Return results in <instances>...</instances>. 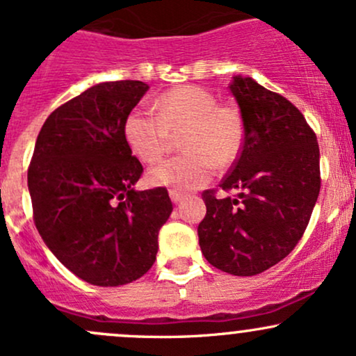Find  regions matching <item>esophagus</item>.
<instances>
[{"mask_svg":"<svg viewBox=\"0 0 356 356\" xmlns=\"http://www.w3.org/2000/svg\"><path fill=\"white\" fill-rule=\"evenodd\" d=\"M169 196H170L172 202H174V204H179V202H181L182 199H184V194H182V193H179V191H175V189L169 191Z\"/></svg>","mask_w":356,"mask_h":356,"instance_id":"1","label":"esophagus"}]
</instances>
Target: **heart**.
<instances>
[{
	"label": "heart",
	"instance_id": "obj_1",
	"mask_svg": "<svg viewBox=\"0 0 356 356\" xmlns=\"http://www.w3.org/2000/svg\"><path fill=\"white\" fill-rule=\"evenodd\" d=\"M155 111L134 109L124 120L128 147L147 163L170 150L174 135H182L187 154L148 170L152 186L189 191L209 181L214 165H232L240 157L245 124L240 111L218 104L216 96L199 86H179L155 99Z\"/></svg>",
	"mask_w": 356,
	"mask_h": 356
}]
</instances>
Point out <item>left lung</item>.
<instances>
[{
	"mask_svg": "<svg viewBox=\"0 0 356 356\" xmlns=\"http://www.w3.org/2000/svg\"><path fill=\"white\" fill-rule=\"evenodd\" d=\"M229 91L245 142L220 187L236 191V197L204 191L197 235L213 267L250 277L286 259L306 232L321 187L319 147L302 113L284 96L243 76L233 77Z\"/></svg>",
	"mask_w": 356,
	"mask_h": 356,
	"instance_id": "left-lung-1",
	"label": "left lung"
}]
</instances>
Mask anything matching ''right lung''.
Masks as SVG:
<instances>
[{"label":"right lung","instance_id":"right-lung-1","mask_svg":"<svg viewBox=\"0 0 356 356\" xmlns=\"http://www.w3.org/2000/svg\"><path fill=\"white\" fill-rule=\"evenodd\" d=\"M147 91L142 81L92 86L58 106L35 142V226L57 260L92 286H124L150 270L172 213L165 187L135 189L143 167L123 127Z\"/></svg>","mask_w":356,"mask_h":356}]
</instances>
